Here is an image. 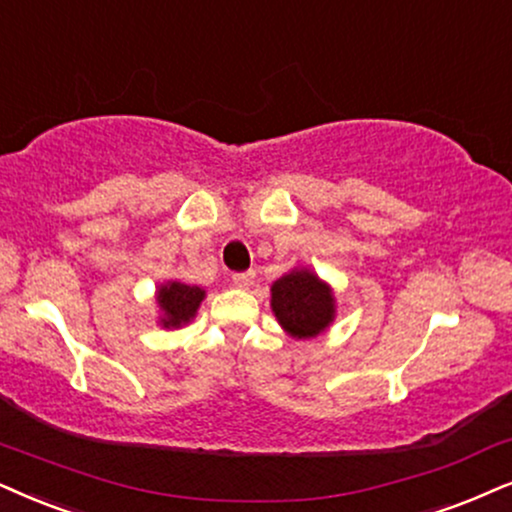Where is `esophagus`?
I'll list each match as a JSON object with an SVG mask.
<instances>
[{
    "mask_svg": "<svg viewBox=\"0 0 512 512\" xmlns=\"http://www.w3.org/2000/svg\"><path fill=\"white\" fill-rule=\"evenodd\" d=\"M231 283L236 288H250L255 283V271H243V274H234L231 276Z\"/></svg>",
    "mask_w": 512,
    "mask_h": 512,
    "instance_id": "1",
    "label": "esophagus"
}]
</instances>
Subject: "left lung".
<instances>
[{"instance_id":"obj_1","label":"left lung","mask_w":512,"mask_h":512,"mask_svg":"<svg viewBox=\"0 0 512 512\" xmlns=\"http://www.w3.org/2000/svg\"><path fill=\"white\" fill-rule=\"evenodd\" d=\"M271 312L293 338H314L335 319V297L314 271L293 269L271 286Z\"/></svg>"}]
</instances>
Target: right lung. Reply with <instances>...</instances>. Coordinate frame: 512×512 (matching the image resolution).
I'll use <instances>...</instances> for the list:
<instances>
[{
    "label": "right lung",
    "mask_w": 512,
    "mask_h": 512,
    "mask_svg": "<svg viewBox=\"0 0 512 512\" xmlns=\"http://www.w3.org/2000/svg\"><path fill=\"white\" fill-rule=\"evenodd\" d=\"M205 290L198 286H186L181 281H167L158 288V307L163 316H160V323L165 328H181L186 326L193 316H196L200 302H203Z\"/></svg>",
    "instance_id": "obj_1"
}]
</instances>
